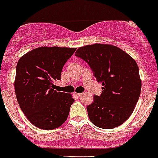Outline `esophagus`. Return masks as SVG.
Here are the masks:
<instances>
[{
	"instance_id": "1",
	"label": "esophagus",
	"mask_w": 158,
	"mask_h": 158,
	"mask_svg": "<svg viewBox=\"0 0 158 158\" xmlns=\"http://www.w3.org/2000/svg\"><path fill=\"white\" fill-rule=\"evenodd\" d=\"M83 93H75V95L78 96V97H79V96H82L83 95Z\"/></svg>"
}]
</instances>
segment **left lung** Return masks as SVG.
Masks as SVG:
<instances>
[{"label": "left lung", "instance_id": "1", "mask_svg": "<svg viewBox=\"0 0 158 158\" xmlns=\"http://www.w3.org/2000/svg\"><path fill=\"white\" fill-rule=\"evenodd\" d=\"M75 56L85 60L102 86L87 107L90 122L102 129H113L132 114L139 98L142 80L136 61L112 44H94L80 47Z\"/></svg>", "mask_w": 158, "mask_h": 158}]
</instances>
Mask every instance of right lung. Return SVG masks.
I'll use <instances>...</instances> for the list:
<instances>
[{"label":"right lung","instance_id":"right-lung-1","mask_svg":"<svg viewBox=\"0 0 158 158\" xmlns=\"http://www.w3.org/2000/svg\"><path fill=\"white\" fill-rule=\"evenodd\" d=\"M76 48L40 47L21 56L16 65L15 92L20 109L42 130L58 128L67 120L74 102L71 94L56 91L54 83Z\"/></svg>","mask_w":158,"mask_h":158}]
</instances>
